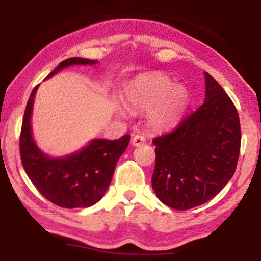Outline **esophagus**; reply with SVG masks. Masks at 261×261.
<instances>
[{
	"instance_id": "esophagus-1",
	"label": "esophagus",
	"mask_w": 261,
	"mask_h": 261,
	"mask_svg": "<svg viewBox=\"0 0 261 261\" xmlns=\"http://www.w3.org/2000/svg\"><path fill=\"white\" fill-rule=\"evenodd\" d=\"M145 142H146L145 137H142L140 134H135L133 135V138H132V145L133 146H141L144 145Z\"/></svg>"
}]
</instances>
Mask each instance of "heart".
<instances>
[{"label":"heart","mask_w":261,"mask_h":261,"mask_svg":"<svg viewBox=\"0 0 261 261\" xmlns=\"http://www.w3.org/2000/svg\"><path fill=\"white\" fill-rule=\"evenodd\" d=\"M127 103L137 110H149V121L159 129L179 122L189 103V92L160 73L142 74L133 80L126 91ZM123 114L122 109H119Z\"/></svg>","instance_id":"b5f03b06"}]
</instances>
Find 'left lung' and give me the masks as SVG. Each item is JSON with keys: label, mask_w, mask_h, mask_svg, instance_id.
Masks as SVG:
<instances>
[{"label": "left lung", "mask_w": 261, "mask_h": 261, "mask_svg": "<svg viewBox=\"0 0 261 261\" xmlns=\"http://www.w3.org/2000/svg\"><path fill=\"white\" fill-rule=\"evenodd\" d=\"M205 101L170 133L154 138L152 188L170 208L188 210L208 202L235 172L240 154L238 110L205 72Z\"/></svg>", "instance_id": "left-lung-1"}]
</instances>
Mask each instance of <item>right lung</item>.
Masks as SVG:
<instances>
[{
	"label": "right lung",
	"instance_id": "right-lung-1",
	"mask_svg": "<svg viewBox=\"0 0 261 261\" xmlns=\"http://www.w3.org/2000/svg\"><path fill=\"white\" fill-rule=\"evenodd\" d=\"M80 57L63 60L46 78L66 66L95 64ZM39 85L31 92L20 134V156L27 176L38 191L53 204L62 208H87L103 197L112 181L121 154L129 144L130 135L117 140L95 139L82 151L65 158H49L37 147L32 137L31 116L34 96Z\"/></svg>",
	"mask_w": 261,
	"mask_h": 261
}]
</instances>
